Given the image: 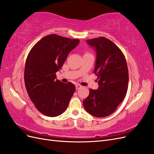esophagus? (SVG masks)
<instances>
[{
	"mask_svg": "<svg viewBox=\"0 0 154 154\" xmlns=\"http://www.w3.org/2000/svg\"><path fill=\"white\" fill-rule=\"evenodd\" d=\"M75 87H76V89L78 90V89L81 88L82 87V86L80 85H75Z\"/></svg>",
	"mask_w": 154,
	"mask_h": 154,
	"instance_id": "obj_1",
	"label": "esophagus"
}]
</instances>
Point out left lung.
<instances>
[{
    "mask_svg": "<svg viewBox=\"0 0 154 154\" xmlns=\"http://www.w3.org/2000/svg\"><path fill=\"white\" fill-rule=\"evenodd\" d=\"M95 48L97 60L94 73L97 76V90L90 89L83 100L87 112L104 117L116 110L123 100L128 86V69L123 53L112 41L104 37L86 40Z\"/></svg>",
    "mask_w": 154,
    "mask_h": 154,
    "instance_id": "8db88e82",
    "label": "left lung"
}]
</instances>
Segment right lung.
<instances>
[{"label":"right lung","instance_id":"right-lung-1","mask_svg":"<svg viewBox=\"0 0 154 154\" xmlns=\"http://www.w3.org/2000/svg\"><path fill=\"white\" fill-rule=\"evenodd\" d=\"M79 40L48 35L31 49L26 59L24 82L29 97L44 115L56 117L66 109L75 86L56 79L69 53Z\"/></svg>","mask_w":154,"mask_h":154}]
</instances>
